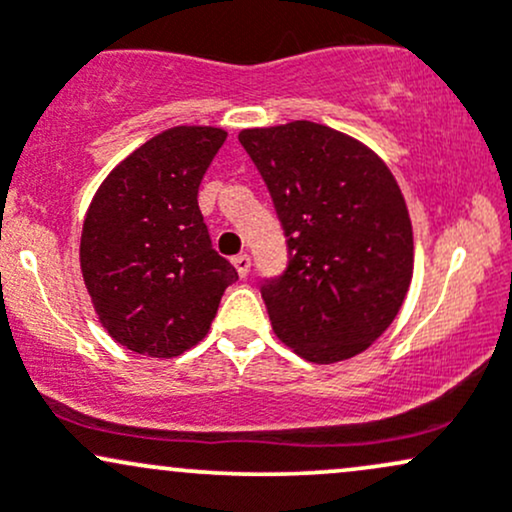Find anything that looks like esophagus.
I'll return each mask as SVG.
<instances>
[{"label":"esophagus","mask_w":512,"mask_h":512,"mask_svg":"<svg viewBox=\"0 0 512 512\" xmlns=\"http://www.w3.org/2000/svg\"><path fill=\"white\" fill-rule=\"evenodd\" d=\"M233 267L238 269L240 276H248V272H250V255H236V257H233Z\"/></svg>","instance_id":"esophagus-1"}]
</instances>
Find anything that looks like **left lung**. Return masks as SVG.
I'll list each match as a JSON object with an SVG mask.
<instances>
[{
	"label": "left lung",
	"instance_id": "left-lung-1",
	"mask_svg": "<svg viewBox=\"0 0 512 512\" xmlns=\"http://www.w3.org/2000/svg\"><path fill=\"white\" fill-rule=\"evenodd\" d=\"M284 226L289 264L264 279L276 337L313 363L366 351L392 325L414 272V236L395 175L368 146L296 120L243 129Z\"/></svg>",
	"mask_w": 512,
	"mask_h": 512
}]
</instances>
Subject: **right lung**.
Wrapping results in <instances>:
<instances>
[{"label": "right lung", "mask_w": 512, "mask_h": 512, "mask_svg": "<svg viewBox=\"0 0 512 512\" xmlns=\"http://www.w3.org/2000/svg\"><path fill=\"white\" fill-rule=\"evenodd\" d=\"M226 142L219 127H173L98 187L81 231V274L117 344L180 356L207 337L236 267L211 248L199 182Z\"/></svg>", "instance_id": "1"}]
</instances>
